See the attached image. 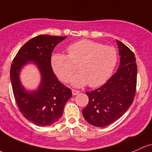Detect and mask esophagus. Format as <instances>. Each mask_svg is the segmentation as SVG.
<instances>
[{
  "mask_svg": "<svg viewBox=\"0 0 152 152\" xmlns=\"http://www.w3.org/2000/svg\"><path fill=\"white\" fill-rule=\"evenodd\" d=\"M79 93V90H76V89H72V94L73 95H76Z\"/></svg>",
  "mask_w": 152,
  "mask_h": 152,
  "instance_id": "esophagus-1",
  "label": "esophagus"
}]
</instances>
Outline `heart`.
I'll use <instances>...</instances> for the list:
<instances>
[{"mask_svg":"<svg viewBox=\"0 0 152 152\" xmlns=\"http://www.w3.org/2000/svg\"><path fill=\"white\" fill-rule=\"evenodd\" d=\"M68 55L55 53L51 57V65L57 77L68 82L77 70L80 71L72 77L73 87H81L89 83L91 87L103 85L114 72L118 56L115 48L100 43L81 40L68 47Z\"/></svg>","mask_w":152,"mask_h":152,"instance_id":"heart-1","label":"heart"}]
</instances>
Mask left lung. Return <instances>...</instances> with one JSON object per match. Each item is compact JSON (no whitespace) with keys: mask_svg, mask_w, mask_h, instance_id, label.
Listing matches in <instances>:
<instances>
[{"mask_svg":"<svg viewBox=\"0 0 152 152\" xmlns=\"http://www.w3.org/2000/svg\"><path fill=\"white\" fill-rule=\"evenodd\" d=\"M120 63L117 71L102 87L86 94L89 103L82 110L85 120L95 127L109 125L121 117L133 102L137 83V65L133 52L116 40Z\"/></svg>","mask_w":152,"mask_h":152,"instance_id":"left-lung-1","label":"left lung"}]
</instances>
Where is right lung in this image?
<instances>
[{
	"label": "right lung",
	"mask_w": 152,
	"mask_h": 152,
	"mask_svg": "<svg viewBox=\"0 0 152 152\" xmlns=\"http://www.w3.org/2000/svg\"><path fill=\"white\" fill-rule=\"evenodd\" d=\"M66 36L41 35L25 43L14 57L10 70L13 93L22 114L38 126H50L63 115L71 90L59 81L51 65L54 49ZM34 63L41 74V82L35 91H28L20 81V71L27 64Z\"/></svg>",
	"instance_id": "add662e5"
}]
</instances>
